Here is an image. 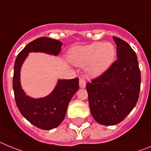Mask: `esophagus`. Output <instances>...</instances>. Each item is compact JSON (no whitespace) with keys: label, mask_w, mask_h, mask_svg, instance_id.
Returning a JSON list of instances; mask_svg holds the SVG:
<instances>
[{"label":"esophagus","mask_w":151,"mask_h":151,"mask_svg":"<svg viewBox=\"0 0 151 151\" xmlns=\"http://www.w3.org/2000/svg\"><path fill=\"white\" fill-rule=\"evenodd\" d=\"M79 85L81 88H84L85 86H86V81H85V80L83 79V78H81L79 81Z\"/></svg>","instance_id":"34e87169"}]
</instances>
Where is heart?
Returning a JSON list of instances; mask_svg holds the SVG:
<instances>
[{"label": "heart", "mask_w": 151, "mask_h": 151, "mask_svg": "<svg viewBox=\"0 0 151 151\" xmlns=\"http://www.w3.org/2000/svg\"><path fill=\"white\" fill-rule=\"evenodd\" d=\"M115 57V45L101 42L74 47L68 54L70 62L77 67H86V74L92 78L103 75L113 65Z\"/></svg>", "instance_id": "heart-1"}]
</instances>
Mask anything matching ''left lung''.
Returning a JSON list of instances; mask_svg holds the SVG:
<instances>
[{"instance_id": "left-lung-1", "label": "left lung", "mask_w": 151, "mask_h": 151, "mask_svg": "<svg viewBox=\"0 0 151 151\" xmlns=\"http://www.w3.org/2000/svg\"><path fill=\"white\" fill-rule=\"evenodd\" d=\"M117 58L103 75L86 83L92 116L99 124L121 122L135 106L141 88V72L135 52L122 39L113 36Z\"/></svg>"}]
</instances>
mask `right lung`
Returning <instances> with one entry per match:
<instances>
[{
  "mask_svg": "<svg viewBox=\"0 0 151 151\" xmlns=\"http://www.w3.org/2000/svg\"><path fill=\"white\" fill-rule=\"evenodd\" d=\"M61 42L50 38L36 39L19 52L14 64L13 88L17 108L25 119L43 130L53 129L62 122L69 102L79 89V79H58L50 94L42 98H32L22 89L20 70L30 52H42L57 56L61 52Z\"/></svg>",
  "mask_w": 151,
  "mask_h": 151,
  "instance_id": "right-lung-1",
  "label": "right lung"
}]
</instances>
